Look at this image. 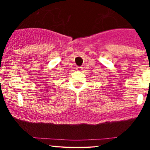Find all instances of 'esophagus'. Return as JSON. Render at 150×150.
<instances>
[{
    "mask_svg": "<svg viewBox=\"0 0 150 150\" xmlns=\"http://www.w3.org/2000/svg\"><path fill=\"white\" fill-rule=\"evenodd\" d=\"M76 70H77V71H81V70H82V67L77 66V67H76Z\"/></svg>",
    "mask_w": 150,
    "mask_h": 150,
    "instance_id": "obj_1",
    "label": "esophagus"
}]
</instances>
